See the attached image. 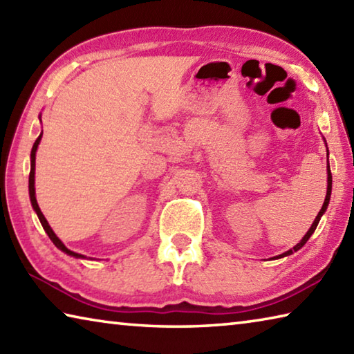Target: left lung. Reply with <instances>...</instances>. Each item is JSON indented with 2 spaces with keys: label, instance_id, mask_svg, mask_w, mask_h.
<instances>
[{
  "label": "left lung",
  "instance_id": "left-lung-1",
  "mask_svg": "<svg viewBox=\"0 0 354 354\" xmlns=\"http://www.w3.org/2000/svg\"><path fill=\"white\" fill-rule=\"evenodd\" d=\"M327 175H328V178H327V183H328V185H327V196H325V201H324V205H322V209H321V212H319V213H317L316 219L313 221V224H311V227H310V230L306 233V236H304V238L301 239L299 244H296V245L292 248V250H288V252L282 253V254H279V256H274V258H272V259H279V258H283V256H288V254H292L293 252H297V250H299L301 247L306 245V242L310 239L311 234L315 233L316 227H317V224H319V221H321V218H322V214L325 213V210H327L328 203H330V195H331V171H330V165H327Z\"/></svg>",
  "mask_w": 354,
  "mask_h": 354
}]
</instances>
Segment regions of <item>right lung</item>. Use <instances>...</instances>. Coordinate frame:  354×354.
Wrapping results in <instances>:
<instances>
[{
    "label": "right lung",
    "instance_id": "add662e5",
    "mask_svg": "<svg viewBox=\"0 0 354 354\" xmlns=\"http://www.w3.org/2000/svg\"><path fill=\"white\" fill-rule=\"evenodd\" d=\"M41 136H43V133H41L38 138H37V141H35V144H33V147H32V153H30V175H29V195H30V203H32V207H33V210L37 212V214H38V218H39V223H41V225H43V228L46 230V233L48 234V238H50V241L53 242L55 245H57L61 252H64V253H67V254H71V256H75V258H84V256L82 254H80V253H75V252H72V250H68V248L62 244V242L58 239V236L57 234L53 233V230L50 228V225H48V223L46 221V218H44V214L41 213V210H39V205H38V203H37V196H35V155H37V149H38V144H39V141H41Z\"/></svg>",
    "mask_w": 354,
    "mask_h": 354
}]
</instances>
